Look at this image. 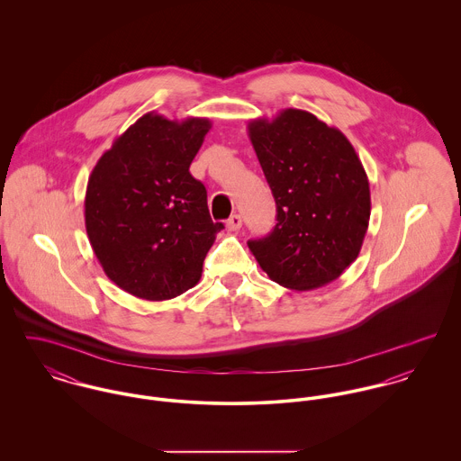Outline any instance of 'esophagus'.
Returning a JSON list of instances; mask_svg holds the SVG:
<instances>
[{"label":"esophagus","instance_id":"1","mask_svg":"<svg viewBox=\"0 0 461 461\" xmlns=\"http://www.w3.org/2000/svg\"><path fill=\"white\" fill-rule=\"evenodd\" d=\"M241 225H243V220H241V216L236 214V212L227 220V229H229V230H240Z\"/></svg>","mask_w":461,"mask_h":461}]
</instances>
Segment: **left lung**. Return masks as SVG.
<instances>
[{
    "instance_id": "obj_1",
    "label": "left lung",
    "mask_w": 461,
    "mask_h": 461,
    "mask_svg": "<svg viewBox=\"0 0 461 461\" xmlns=\"http://www.w3.org/2000/svg\"><path fill=\"white\" fill-rule=\"evenodd\" d=\"M249 136L276 203V225L249 249L267 276L294 291L339 278L358 258L371 194L349 140L309 112L256 119Z\"/></svg>"
}]
</instances>
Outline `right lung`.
I'll return each mask as SVG.
<instances>
[{
  "label": "right lung",
  "mask_w": 461,
  "mask_h": 461,
  "mask_svg": "<svg viewBox=\"0 0 461 461\" xmlns=\"http://www.w3.org/2000/svg\"><path fill=\"white\" fill-rule=\"evenodd\" d=\"M211 130L209 119L183 122L145 113L94 167L85 225L97 261L121 289L163 302L197 285L223 223L190 165Z\"/></svg>",
  "instance_id": "1"
}]
</instances>
